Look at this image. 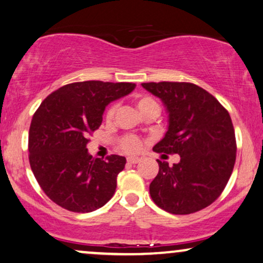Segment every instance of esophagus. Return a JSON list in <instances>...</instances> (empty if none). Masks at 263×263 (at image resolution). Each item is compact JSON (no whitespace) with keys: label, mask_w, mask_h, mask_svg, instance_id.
Here are the masks:
<instances>
[{"label":"esophagus","mask_w":263,"mask_h":263,"mask_svg":"<svg viewBox=\"0 0 263 263\" xmlns=\"http://www.w3.org/2000/svg\"><path fill=\"white\" fill-rule=\"evenodd\" d=\"M138 161H139L138 156H128V158H127L128 164H137Z\"/></svg>","instance_id":"1"}]
</instances>
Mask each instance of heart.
Wrapping results in <instances>:
<instances>
[{
	"mask_svg": "<svg viewBox=\"0 0 263 263\" xmlns=\"http://www.w3.org/2000/svg\"><path fill=\"white\" fill-rule=\"evenodd\" d=\"M136 108H137L138 112L141 115L149 114V112H155L158 114L159 111V105L154 99L152 97H148V96H141L136 99ZM116 111V104L111 105L110 108L108 109L107 111V119H111L114 116ZM121 148L124 149L125 152L134 153L137 152L139 148H141V141L135 136H127V137L121 139Z\"/></svg>",
	"mask_w": 263,
	"mask_h": 263,
	"instance_id": "obj_1",
	"label": "heart"
}]
</instances>
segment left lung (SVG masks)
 Masks as SVG:
<instances>
[{"label": "left lung", "instance_id": "8db88e82", "mask_svg": "<svg viewBox=\"0 0 263 263\" xmlns=\"http://www.w3.org/2000/svg\"><path fill=\"white\" fill-rule=\"evenodd\" d=\"M142 87L160 98L168 115L167 131L153 148L178 154L149 185L159 208L188 215L212 204L228 183L235 162V135L228 111L204 88L189 82H148Z\"/></svg>", "mask_w": 263, "mask_h": 263}]
</instances>
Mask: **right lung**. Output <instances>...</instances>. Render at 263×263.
Wrapping results in <instances>:
<instances>
[{
  "instance_id": "obj_1",
  "label": "right lung",
  "mask_w": 263,
  "mask_h": 263,
  "mask_svg": "<svg viewBox=\"0 0 263 263\" xmlns=\"http://www.w3.org/2000/svg\"><path fill=\"white\" fill-rule=\"evenodd\" d=\"M135 87L129 82H75L41 103L30 125L29 161L40 187L55 204L72 212H91L114 195L126 159H93L87 137L101 126L107 105Z\"/></svg>"
}]
</instances>
